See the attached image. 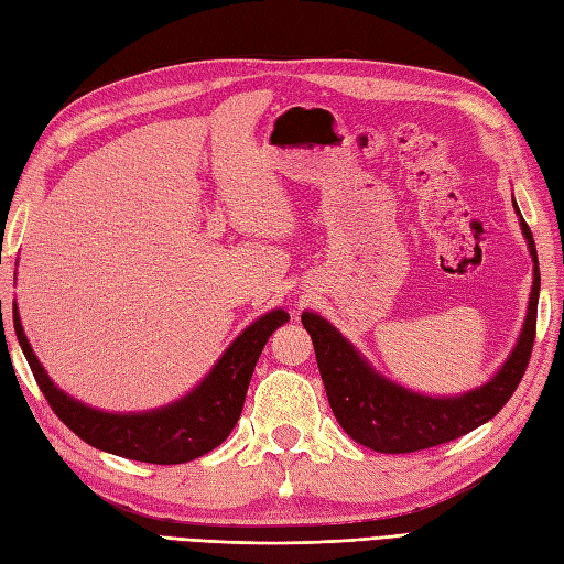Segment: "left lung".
Listing matches in <instances>:
<instances>
[{
  "mask_svg": "<svg viewBox=\"0 0 564 564\" xmlns=\"http://www.w3.org/2000/svg\"><path fill=\"white\" fill-rule=\"evenodd\" d=\"M514 212L519 214L521 232L529 242L533 259V288L527 319H523L519 341L502 362V368L495 372L490 382L470 389L466 394L425 397L391 382V379L379 375L360 356L356 346L322 314L303 312V326L312 336L314 356H317L332 411L338 425L362 447L382 454H409L437 447V444L452 442L488 423L514 394L531 358L541 293V271L533 235L527 220L521 218L517 202Z\"/></svg>",
  "mask_w": 564,
  "mask_h": 564,
  "instance_id": "1",
  "label": "left lung"
}]
</instances>
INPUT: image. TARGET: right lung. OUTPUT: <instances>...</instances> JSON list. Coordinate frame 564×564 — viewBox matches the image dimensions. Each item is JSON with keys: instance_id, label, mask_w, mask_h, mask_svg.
<instances>
[{"instance_id": "obj_1", "label": "right lung", "mask_w": 564, "mask_h": 564, "mask_svg": "<svg viewBox=\"0 0 564 564\" xmlns=\"http://www.w3.org/2000/svg\"><path fill=\"white\" fill-rule=\"evenodd\" d=\"M288 319L285 310L261 314L235 338L187 397L147 413H105L72 399L52 382L23 334L14 303V329L37 387L52 411L90 447L147 464H185L216 449L230 435L245 405L247 387L269 336Z\"/></svg>"}]
</instances>
